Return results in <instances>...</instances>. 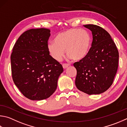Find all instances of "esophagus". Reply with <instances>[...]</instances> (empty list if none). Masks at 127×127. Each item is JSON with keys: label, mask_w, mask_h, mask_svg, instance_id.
I'll return each instance as SVG.
<instances>
[{"label": "esophagus", "mask_w": 127, "mask_h": 127, "mask_svg": "<svg viewBox=\"0 0 127 127\" xmlns=\"http://www.w3.org/2000/svg\"><path fill=\"white\" fill-rule=\"evenodd\" d=\"M63 65V67L64 69H65V68H66L67 67H68L69 66V64L64 63V64H63V65Z\"/></svg>", "instance_id": "1"}]
</instances>
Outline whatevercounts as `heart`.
<instances>
[{"label": "heart", "mask_w": 127, "mask_h": 127, "mask_svg": "<svg viewBox=\"0 0 127 127\" xmlns=\"http://www.w3.org/2000/svg\"><path fill=\"white\" fill-rule=\"evenodd\" d=\"M92 38L86 29L71 28L58 33L54 41L48 44V50L53 58L61 61L65 54L74 61L86 57L91 47Z\"/></svg>", "instance_id": "b5f03b06"}]
</instances>
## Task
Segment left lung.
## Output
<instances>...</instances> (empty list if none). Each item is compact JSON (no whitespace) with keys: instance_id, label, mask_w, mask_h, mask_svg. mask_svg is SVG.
<instances>
[{"instance_id":"8db88e82","label":"left lung","mask_w":127,"mask_h":127,"mask_svg":"<svg viewBox=\"0 0 127 127\" xmlns=\"http://www.w3.org/2000/svg\"><path fill=\"white\" fill-rule=\"evenodd\" d=\"M91 31L93 41L89 53L74 63L77 71L75 86L89 95L99 94L109 88L118 66L119 53L110 34L102 27L87 24Z\"/></svg>"}]
</instances>
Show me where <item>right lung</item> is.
<instances>
[{"mask_svg":"<svg viewBox=\"0 0 127 127\" xmlns=\"http://www.w3.org/2000/svg\"><path fill=\"white\" fill-rule=\"evenodd\" d=\"M48 29H31L20 35L13 48L11 69L14 83L23 95L33 100L49 98L57 88L63 66L48 50Z\"/></svg>","mask_w":127,"mask_h":127,"instance_id":"1","label":"right lung"}]
</instances>
